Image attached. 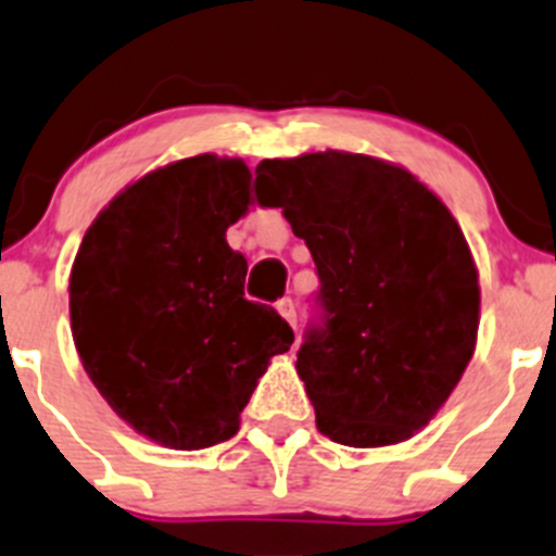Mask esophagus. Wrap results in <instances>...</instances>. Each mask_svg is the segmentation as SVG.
I'll return each mask as SVG.
<instances>
[{
  "label": "esophagus",
  "mask_w": 556,
  "mask_h": 556,
  "mask_svg": "<svg viewBox=\"0 0 556 556\" xmlns=\"http://www.w3.org/2000/svg\"><path fill=\"white\" fill-rule=\"evenodd\" d=\"M277 309H279V315H282L285 320H288L290 326L295 328V304H293V299H279Z\"/></svg>",
  "instance_id": "34e87169"
}]
</instances>
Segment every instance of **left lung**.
I'll use <instances>...</instances> for the list:
<instances>
[{
    "instance_id": "1",
    "label": "left lung",
    "mask_w": 556,
    "mask_h": 556,
    "mask_svg": "<svg viewBox=\"0 0 556 556\" xmlns=\"http://www.w3.org/2000/svg\"><path fill=\"white\" fill-rule=\"evenodd\" d=\"M257 203L282 208L315 261L317 317L295 369L333 443L377 448L432 421L478 337V271L445 203L366 154L263 160Z\"/></svg>"
}]
</instances>
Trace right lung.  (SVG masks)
Listing matches in <instances>:
<instances>
[{
  "mask_svg": "<svg viewBox=\"0 0 556 556\" xmlns=\"http://www.w3.org/2000/svg\"><path fill=\"white\" fill-rule=\"evenodd\" d=\"M250 168L198 154L152 170L86 230L70 323L86 375L135 432L198 451L239 432L293 328L244 299L247 257L225 230L250 208Z\"/></svg>",
  "mask_w": 556,
  "mask_h": 556,
  "instance_id": "add662e5",
  "label": "right lung"
}]
</instances>
